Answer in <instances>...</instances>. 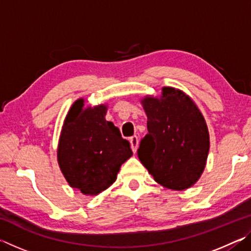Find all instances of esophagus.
Returning <instances> with one entry per match:
<instances>
[{
	"mask_svg": "<svg viewBox=\"0 0 251 251\" xmlns=\"http://www.w3.org/2000/svg\"><path fill=\"white\" fill-rule=\"evenodd\" d=\"M129 142H130L131 151L136 152V151H137V147H138V137L137 136H131V137L129 138Z\"/></svg>",
	"mask_w": 251,
	"mask_h": 251,
	"instance_id": "1",
	"label": "esophagus"
}]
</instances>
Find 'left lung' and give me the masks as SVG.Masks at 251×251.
<instances>
[{
	"label": "left lung",
	"instance_id": "left-lung-1",
	"mask_svg": "<svg viewBox=\"0 0 251 251\" xmlns=\"http://www.w3.org/2000/svg\"><path fill=\"white\" fill-rule=\"evenodd\" d=\"M160 97L141 100L148 134L137 155L155 181L173 190L195 185L205 169L209 133L201 110L184 92L163 87Z\"/></svg>",
	"mask_w": 251,
	"mask_h": 251
}]
</instances>
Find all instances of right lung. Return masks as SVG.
<instances>
[{"instance_id": "1", "label": "right lung", "mask_w": 251, "mask_h": 251, "mask_svg": "<svg viewBox=\"0 0 251 251\" xmlns=\"http://www.w3.org/2000/svg\"><path fill=\"white\" fill-rule=\"evenodd\" d=\"M107 106L72 105L62 127L57 147L59 168L69 185L96 196L116 180L123 163L133 155L129 142L112 122L105 120Z\"/></svg>"}]
</instances>
